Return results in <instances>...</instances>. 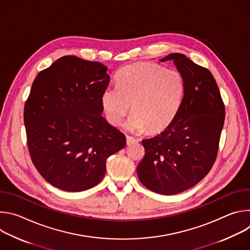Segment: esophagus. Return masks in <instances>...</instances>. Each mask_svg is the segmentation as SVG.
Masks as SVG:
<instances>
[{
	"instance_id": "34e87169",
	"label": "esophagus",
	"mask_w": 250,
	"mask_h": 250,
	"mask_svg": "<svg viewBox=\"0 0 250 250\" xmlns=\"http://www.w3.org/2000/svg\"><path fill=\"white\" fill-rule=\"evenodd\" d=\"M134 142H136V139L134 138V137H131V136H126V145L127 146H131V145H133Z\"/></svg>"
}]
</instances>
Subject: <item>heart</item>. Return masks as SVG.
<instances>
[{"label":"heart","instance_id":"b5f03b06","mask_svg":"<svg viewBox=\"0 0 250 250\" xmlns=\"http://www.w3.org/2000/svg\"><path fill=\"white\" fill-rule=\"evenodd\" d=\"M185 94V82L176 70L154 63H135L122 68L117 86L102 94L105 118L120 125L130 112L126 128L133 132H157L165 129L179 114Z\"/></svg>","mask_w":250,"mask_h":250}]
</instances>
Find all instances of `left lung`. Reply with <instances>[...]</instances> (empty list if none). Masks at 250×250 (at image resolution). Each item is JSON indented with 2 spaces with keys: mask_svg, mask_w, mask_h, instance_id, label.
<instances>
[{
  "mask_svg": "<svg viewBox=\"0 0 250 250\" xmlns=\"http://www.w3.org/2000/svg\"><path fill=\"white\" fill-rule=\"evenodd\" d=\"M185 82L179 114L160 134L142 140L146 155L137 166L139 181L161 195H175L198 184L216 161L225 123V104L209 70L182 53H171Z\"/></svg>",
  "mask_w": 250,
  "mask_h": 250,
  "instance_id": "obj_1",
  "label": "left lung"
}]
</instances>
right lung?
Listing matches in <instances>:
<instances>
[{
	"instance_id": "right-lung-1",
	"label": "right lung",
	"mask_w": 250,
	"mask_h": 250,
	"mask_svg": "<svg viewBox=\"0 0 250 250\" xmlns=\"http://www.w3.org/2000/svg\"><path fill=\"white\" fill-rule=\"evenodd\" d=\"M100 62L67 55L41 71L24 104L31 161L52 186L81 192L98 185L125 136L103 116L110 76Z\"/></svg>"
}]
</instances>
